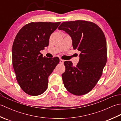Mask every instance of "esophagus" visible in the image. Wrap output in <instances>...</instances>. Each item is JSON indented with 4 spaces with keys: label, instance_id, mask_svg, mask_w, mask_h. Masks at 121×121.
Returning <instances> with one entry per match:
<instances>
[{
    "label": "esophagus",
    "instance_id": "esophagus-1",
    "mask_svg": "<svg viewBox=\"0 0 121 121\" xmlns=\"http://www.w3.org/2000/svg\"><path fill=\"white\" fill-rule=\"evenodd\" d=\"M64 61H64L63 60H62V59H60V63L61 64H63V62H64Z\"/></svg>",
    "mask_w": 121,
    "mask_h": 121
}]
</instances>
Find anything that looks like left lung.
<instances>
[{
    "mask_svg": "<svg viewBox=\"0 0 121 121\" xmlns=\"http://www.w3.org/2000/svg\"><path fill=\"white\" fill-rule=\"evenodd\" d=\"M59 30L70 36L74 49L81 51L76 66L71 61L64 62L62 75L65 88L76 96L86 94L93 89L101 77L107 60L106 37L94 23L83 20L62 23Z\"/></svg>",
    "mask_w": 121,
    "mask_h": 121,
    "instance_id": "1",
    "label": "left lung"
}]
</instances>
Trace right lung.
Instances as JSON below:
<instances>
[{
    "label": "right lung",
    "instance_id": "right-lung-1",
    "mask_svg": "<svg viewBox=\"0 0 121 121\" xmlns=\"http://www.w3.org/2000/svg\"><path fill=\"white\" fill-rule=\"evenodd\" d=\"M61 22H32L18 32L12 46V65L20 86L25 93L38 96L47 89L48 77L59 58L43 57L51 34Z\"/></svg>",
    "mask_w": 121,
    "mask_h": 121
}]
</instances>
